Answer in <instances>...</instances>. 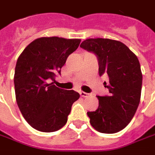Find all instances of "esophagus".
Wrapping results in <instances>:
<instances>
[{"mask_svg":"<svg viewBox=\"0 0 155 155\" xmlns=\"http://www.w3.org/2000/svg\"><path fill=\"white\" fill-rule=\"evenodd\" d=\"M80 94H81L82 97L84 98H87L90 96V94H89V93H86V92H84V91H81V92H80Z\"/></svg>","mask_w":155,"mask_h":155,"instance_id":"34e87169","label":"esophagus"}]
</instances>
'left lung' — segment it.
<instances>
[{"instance_id":"obj_1","label":"left lung","mask_w":155,"mask_h":155,"mask_svg":"<svg viewBox=\"0 0 155 155\" xmlns=\"http://www.w3.org/2000/svg\"><path fill=\"white\" fill-rule=\"evenodd\" d=\"M81 47L97 56L99 74H108L110 94L99 96V107L87 112L92 127L101 133L114 134L133 119L140 101L142 72L140 61L125 45L110 39H87ZM106 84V82H104Z\"/></svg>"}]
</instances>
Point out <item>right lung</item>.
I'll list each match as a JSON object with an SVG mask.
<instances>
[{
    "instance_id": "1",
    "label": "right lung",
    "mask_w": 155,
    "mask_h": 155,
    "mask_svg": "<svg viewBox=\"0 0 155 155\" xmlns=\"http://www.w3.org/2000/svg\"><path fill=\"white\" fill-rule=\"evenodd\" d=\"M81 43V39L57 36L33 41L17 59L14 75L15 100L27 123L41 132L59 130L67 122L76 91H66L50 83L61 74L68 56Z\"/></svg>"
}]
</instances>
